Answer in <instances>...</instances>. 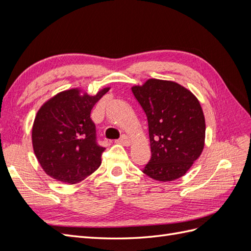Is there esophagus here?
I'll return each mask as SVG.
<instances>
[{
	"label": "esophagus",
	"mask_w": 251,
	"mask_h": 251,
	"mask_svg": "<svg viewBox=\"0 0 251 251\" xmlns=\"http://www.w3.org/2000/svg\"><path fill=\"white\" fill-rule=\"evenodd\" d=\"M118 142L120 143V144H123V146H126V147H128L131 144V139L128 138V136H126V135H123L120 137V139L118 140Z\"/></svg>",
	"instance_id": "1"
}]
</instances>
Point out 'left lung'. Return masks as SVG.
I'll return each instance as SVG.
<instances>
[{
  "label": "left lung",
  "instance_id": "8db88e82",
  "mask_svg": "<svg viewBox=\"0 0 251 251\" xmlns=\"http://www.w3.org/2000/svg\"><path fill=\"white\" fill-rule=\"evenodd\" d=\"M132 92L146 113L151 157L142 172L157 181L185 175L202 153L205 119L197 97L179 83L151 78Z\"/></svg>",
  "mask_w": 251,
  "mask_h": 251
}]
</instances>
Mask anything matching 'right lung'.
<instances>
[{
	"label": "right lung",
	"instance_id": "right-lung-1",
	"mask_svg": "<svg viewBox=\"0 0 251 251\" xmlns=\"http://www.w3.org/2000/svg\"><path fill=\"white\" fill-rule=\"evenodd\" d=\"M109 90L104 88L95 96L80 95L78 89L67 90L37 112L32 127L33 150L51 178L75 184L100 168L105 149L97 143L90 114Z\"/></svg>",
	"mask_w": 251,
	"mask_h": 251
}]
</instances>
